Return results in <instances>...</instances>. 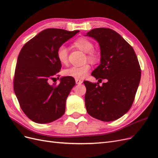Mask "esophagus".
I'll list each match as a JSON object with an SVG mask.
<instances>
[{
	"label": "esophagus",
	"instance_id": "obj_1",
	"mask_svg": "<svg viewBox=\"0 0 158 158\" xmlns=\"http://www.w3.org/2000/svg\"><path fill=\"white\" fill-rule=\"evenodd\" d=\"M75 81H76V84H82V82H83L82 80H78V79H76Z\"/></svg>",
	"mask_w": 158,
	"mask_h": 158
}]
</instances>
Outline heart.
<instances>
[{"mask_svg": "<svg viewBox=\"0 0 158 158\" xmlns=\"http://www.w3.org/2000/svg\"><path fill=\"white\" fill-rule=\"evenodd\" d=\"M73 45L85 53H87V59L89 61L92 63H95L98 60V53L93 50V43L87 40L86 38H78L73 43ZM68 52V48L65 45H61L57 49L56 56L61 64H64L67 63ZM89 70V64H85L82 66H73L71 68L65 69L63 74L65 76H69L75 79H82L86 76Z\"/></svg>", "mask_w": 158, "mask_h": 158, "instance_id": "1", "label": "heart"}]
</instances>
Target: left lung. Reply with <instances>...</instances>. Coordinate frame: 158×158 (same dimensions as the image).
Listing matches in <instances>:
<instances>
[{"label":"left lung","instance_id":"1","mask_svg":"<svg viewBox=\"0 0 158 158\" xmlns=\"http://www.w3.org/2000/svg\"><path fill=\"white\" fill-rule=\"evenodd\" d=\"M85 36L97 41L100 47V64L92 73L102 81H84L86 88L85 106L90 116L109 122L119 118L131 109L140 84L141 70L132 47L109 28H95Z\"/></svg>","mask_w":158,"mask_h":158}]
</instances>
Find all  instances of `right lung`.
Returning <instances> with one entry per match:
<instances>
[{
    "instance_id": "add662e5",
    "label": "right lung",
    "mask_w": 158,
    "mask_h": 158,
    "mask_svg": "<svg viewBox=\"0 0 158 158\" xmlns=\"http://www.w3.org/2000/svg\"><path fill=\"white\" fill-rule=\"evenodd\" d=\"M79 31L44 30L26 44L20 52L14 90L22 111L33 122L49 123L64 114L66 98L76 84L75 80L63 76L59 84L49 82L56 78L61 69L57 49Z\"/></svg>"
}]
</instances>
